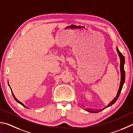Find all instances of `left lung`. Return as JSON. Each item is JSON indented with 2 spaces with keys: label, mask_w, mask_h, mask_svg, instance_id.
<instances>
[{
  "label": "left lung",
  "mask_w": 133,
  "mask_h": 133,
  "mask_svg": "<svg viewBox=\"0 0 133 133\" xmlns=\"http://www.w3.org/2000/svg\"><path fill=\"white\" fill-rule=\"evenodd\" d=\"M117 51L118 52V54L119 55L120 58V72H121V82H120V88H119V90L117 92V95L116 96V97H115L114 100H113V101L111 102V103L109 104L108 107L111 106V104H114L116 102V101H117L118 96L121 93V91H122V89L123 88V84H124V81H125V71H124V62H125V59H124V56L122 55V54L121 53L119 50H118V48H117ZM85 110H87L90 113H98L99 111H95L93 110H89V109H85Z\"/></svg>",
  "instance_id": "left-lung-1"
}]
</instances>
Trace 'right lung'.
<instances>
[{"label": "right lung", "instance_id": "right-lung-1", "mask_svg": "<svg viewBox=\"0 0 133 133\" xmlns=\"http://www.w3.org/2000/svg\"><path fill=\"white\" fill-rule=\"evenodd\" d=\"M15 100H16V101H17V102H18V103H20V104H22V106H24V107H25V106H24V104H23V103H21V102H20V101H18V100H17V99H16V97H15Z\"/></svg>", "mask_w": 133, "mask_h": 133}]
</instances>
